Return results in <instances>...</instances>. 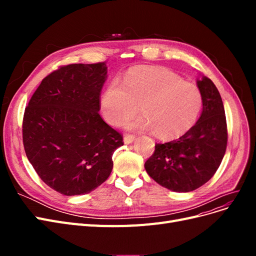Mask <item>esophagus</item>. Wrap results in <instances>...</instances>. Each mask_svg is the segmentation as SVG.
Segmentation results:
<instances>
[{"instance_id": "34e87169", "label": "esophagus", "mask_w": 256, "mask_h": 256, "mask_svg": "<svg viewBox=\"0 0 256 256\" xmlns=\"http://www.w3.org/2000/svg\"><path fill=\"white\" fill-rule=\"evenodd\" d=\"M134 140H136V136H134L126 134L125 136H124V143H125V144H131Z\"/></svg>"}]
</instances>
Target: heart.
Returning <instances> with one entry per match:
<instances>
[{
  "label": "heart",
  "mask_w": 256,
  "mask_h": 256,
  "mask_svg": "<svg viewBox=\"0 0 256 256\" xmlns=\"http://www.w3.org/2000/svg\"><path fill=\"white\" fill-rule=\"evenodd\" d=\"M104 118L120 126L141 110L143 118L127 122L134 130H152L162 140L180 138L194 126L202 109V95L191 83L164 68L138 66L124 82L113 80L100 96Z\"/></svg>",
  "instance_id": "1"
}]
</instances>
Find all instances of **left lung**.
I'll list each match as a JSON object with an SVG mask.
<instances>
[{
  "label": "left lung",
  "instance_id": "8db88e82",
  "mask_svg": "<svg viewBox=\"0 0 256 256\" xmlns=\"http://www.w3.org/2000/svg\"><path fill=\"white\" fill-rule=\"evenodd\" d=\"M196 85L203 100L196 124L177 140L156 144L144 164L154 182L175 192H190L206 184L226 150V118L220 92L205 76Z\"/></svg>",
  "mask_w": 256,
  "mask_h": 256
}]
</instances>
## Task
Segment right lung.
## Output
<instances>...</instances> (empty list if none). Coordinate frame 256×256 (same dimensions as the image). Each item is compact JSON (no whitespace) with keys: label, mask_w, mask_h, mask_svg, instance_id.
I'll return each instance as SVG.
<instances>
[{"label":"right lung","mask_w":256,"mask_h":256,"mask_svg":"<svg viewBox=\"0 0 256 256\" xmlns=\"http://www.w3.org/2000/svg\"><path fill=\"white\" fill-rule=\"evenodd\" d=\"M106 63L60 67L42 81L26 108L22 136L40 180L67 196L86 194L110 176L122 136L99 115Z\"/></svg>","instance_id":"right-lung-1"}]
</instances>
